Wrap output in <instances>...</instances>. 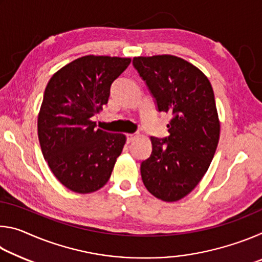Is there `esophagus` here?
I'll return each instance as SVG.
<instances>
[{"label":"esophagus","mask_w":262,"mask_h":262,"mask_svg":"<svg viewBox=\"0 0 262 262\" xmlns=\"http://www.w3.org/2000/svg\"><path fill=\"white\" fill-rule=\"evenodd\" d=\"M135 137H136L135 134H127V142H128V143H129V142H132L133 140H134Z\"/></svg>","instance_id":"1"}]
</instances>
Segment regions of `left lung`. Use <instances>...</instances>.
Instances as JSON below:
<instances>
[{"mask_svg":"<svg viewBox=\"0 0 262 262\" xmlns=\"http://www.w3.org/2000/svg\"><path fill=\"white\" fill-rule=\"evenodd\" d=\"M133 66L147 83L157 110L172 115L170 135L150 137L152 152L141 164L142 180L154 196L178 201L200 183L219 144L214 91L200 69L178 56H137Z\"/></svg>","mask_w":262,"mask_h":262,"instance_id":"8db88e82","label":"left lung"}]
</instances>
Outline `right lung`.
Masks as SVG:
<instances>
[{"mask_svg":"<svg viewBox=\"0 0 262 262\" xmlns=\"http://www.w3.org/2000/svg\"><path fill=\"white\" fill-rule=\"evenodd\" d=\"M129 57L85 55L53 75L38 115V137L53 174L68 189L88 194L107 183L126 143L91 120L107 104L110 89Z\"/></svg>","mask_w":262,"mask_h":262,"instance_id":"1","label":"right lung"}]
</instances>
